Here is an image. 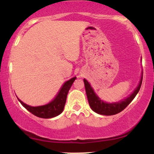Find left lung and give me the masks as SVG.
Instances as JSON below:
<instances>
[{
	"mask_svg": "<svg viewBox=\"0 0 154 154\" xmlns=\"http://www.w3.org/2000/svg\"><path fill=\"white\" fill-rule=\"evenodd\" d=\"M141 61H142V59H141ZM83 80H84L85 88L88 102H89V105L92 110L97 114H101V115H114V114H118V113L123 111L135 98L136 95L139 92L140 88L141 87V84H142L143 72H141V77L140 79L138 85L134 90V91L127 98H124L123 100L117 102H111V103H108V102L103 101V100L100 99L98 96V95L95 93L91 85L90 84V82L87 79H84Z\"/></svg>",
	"mask_w": 154,
	"mask_h": 154,
	"instance_id": "1",
	"label": "left lung"
}]
</instances>
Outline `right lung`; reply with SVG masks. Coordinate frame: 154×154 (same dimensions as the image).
I'll list each match as a JSON object with an SVG mask.
<instances>
[{
  "label": "right lung",
  "instance_id": "1",
  "mask_svg": "<svg viewBox=\"0 0 154 154\" xmlns=\"http://www.w3.org/2000/svg\"><path fill=\"white\" fill-rule=\"evenodd\" d=\"M76 78L77 77H75L70 79L69 80L66 81L61 88L59 93L56 95L54 99L51 100L50 103L45 104V105L39 106H29L24 103L19 98H17L26 110L29 111V112L38 116V117L44 118V119L55 117V116L61 114L63 111L68 92Z\"/></svg>",
  "mask_w": 154,
  "mask_h": 154
}]
</instances>
